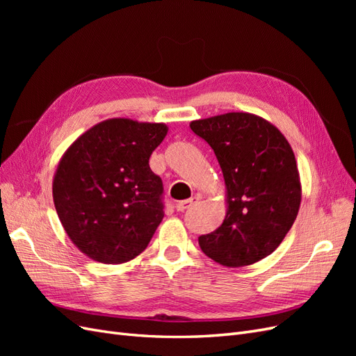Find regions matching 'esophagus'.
Segmentation results:
<instances>
[{"label": "esophagus", "mask_w": 356, "mask_h": 356, "mask_svg": "<svg viewBox=\"0 0 356 356\" xmlns=\"http://www.w3.org/2000/svg\"><path fill=\"white\" fill-rule=\"evenodd\" d=\"M199 200H200L199 196H193V197H190V199H187V200L178 202V203L175 204V208H177L178 212H182V211H186V209H188V208H191V207H195V204H196Z\"/></svg>", "instance_id": "1"}]
</instances>
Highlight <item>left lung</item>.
Segmentation results:
<instances>
[{
	"mask_svg": "<svg viewBox=\"0 0 356 356\" xmlns=\"http://www.w3.org/2000/svg\"><path fill=\"white\" fill-rule=\"evenodd\" d=\"M222 170L227 212L199 238L200 250L225 267L251 266L281 245L297 218L301 182L293 148L276 126L251 113L190 123Z\"/></svg>",
	"mask_w": 356,
	"mask_h": 356,
	"instance_id": "obj_1",
	"label": "left lung"
}]
</instances>
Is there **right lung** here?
<instances>
[{"label": "right lung", "instance_id": "add662e5", "mask_svg": "<svg viewBox=\"0 0 356 356\" xmlns=\"http://www.w3.org/2000/svg\"><path fill=\"white\" fill-rule=\"evenodd\" d=\"M165 123L108 118L67 148L53 177V202L71 242L92 260H134L163 220L160 177L148 160Z\"/></svg>", "mask_w": 356, "mask_h": 356}]
</instances>
